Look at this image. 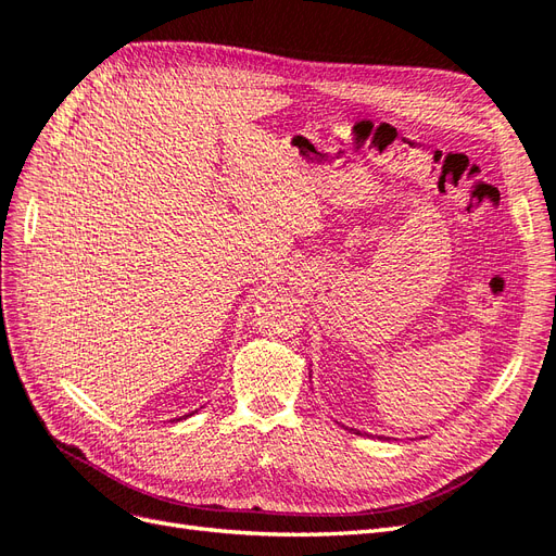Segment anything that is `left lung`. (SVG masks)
<instances>
[{
  "label": "left lung",
  "instance_id": "8db88e82",
  "mask_svg": "<svg viewBox=\"0 0 556 556\" xmlns=\"http://www.w3.org/2000/svg\"><path fill=\"white\" fill-rule=\"evenodd\" d=\"M356 434H358V432H356Z\"/></svg>",
  "mask_w": 556,
  "mask_h": 556
}]
</instances>
